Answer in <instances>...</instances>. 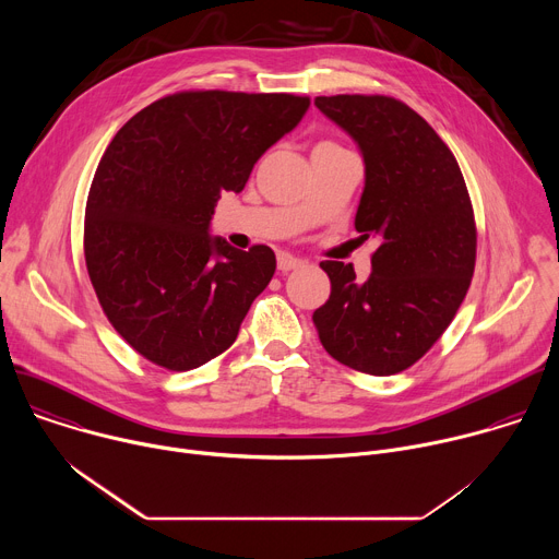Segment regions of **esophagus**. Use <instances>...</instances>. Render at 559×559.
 Masks as SVG:
<instances>
[{"label":"esophagus","instance_id":"esophagus-1","mask_svg":"<svg viewBox=\"0 0 559 559\" xmlns=\"http://www.w3.org/2000/svg\"><path fill=\"white\" fill-rule=\"evenodd\" d=\"M302 265H305V261H300V259H296V257H292L287 252L278 254V270L281 272H292V270H298Z\"/></svg>","mask_w":559,"mask_h":559}]
</instances>
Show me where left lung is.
I'll use <instances>...</instances> for the list:
<instances>
[{
  "label": "left lung",
  "instance_id": "1",
  "mask_svg": "<svg viewBox=\"0 0 559 559\" xmlns=\"http://www.w3.org/2000/svg\"><path fill=\"white\" fill-rule=\"evenodd\" d=\"M313 104L360 147L365 190L354 225L360 241H378L367 281L352 263H321L332 294L313 325L338 362L391 376L433 347L466 296L477 243L471 199L453 152L407 104L384 95Z\"/></svg>",
  "mask_w": 559,
  "mask_h": 559
}]
</instances>
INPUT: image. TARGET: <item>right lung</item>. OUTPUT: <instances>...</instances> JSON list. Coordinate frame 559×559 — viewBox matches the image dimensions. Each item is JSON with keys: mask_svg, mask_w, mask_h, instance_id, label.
<instances>
[{"mask_svg": "<svg viewBox=\"0 0 559 559\" xmlns=\"http://www.w3.org/2000/svg\"><path fill=\"white\" fill-rule=\"evenodd\" d=\"M307 108L285 93L186 91L136 112L106 147L86 203V267L108 321L150 362L197 369L236 341L276 257L227 246L210 221Z\"/></svg>", "mask_w": 559, "mask_h": 559, "instance_id": "add662e5", "label": "right lung"}]
</instances>
